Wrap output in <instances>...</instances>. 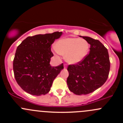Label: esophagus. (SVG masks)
<instances>
[{"label":"esophagus","instance_id":"1","mask_svg":"<svg viewBox=\"0 0 123 123\" xmlns=\"http://www.w3.org/2000/svg\"><path fill=\"white\" fill-rule=\"evenodd\" d=\"M64 68H66L67 67V64H64Z\"/></svg>","mask_w":123,"mask_h":123}]
</instances>
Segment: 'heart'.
<instances>
[{"label":"heart","instance_id":"obj_1","mask_svg":"<svg viewBox=\"0 0 123 123\" xmlns=\"http://www.w3.org/2000/svg\"><path fill=\"white\" fill-rule=\"evenodd\" d=\"M55 50L59 54L65 55V59L70 64H76L81 61L88 54L89 44L85 39L80 38H68L58 41Z\"/></svg>","mask_w":123,"mask_h":123}]
</instances>
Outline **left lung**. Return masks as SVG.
<instances>
[{
    "label": "left lung",
    "instance_id": "left-lung-1",
    "mask_svg": "<svg viewBox=\"0 0 123 123\" xmlns=\"http://www.w3.org/2000/svg\"><path fill=\"white\" fill-rule=\"evenodd\" d=\"M82 37L90 44V53L81 61L67 68L68 87L78 95L90 93L101 87L107 80L110 69L108 52L104 44L98 40Z\"/></svg>",
    "mask_w": 123,
    "mask_h": 123
}]
</instances>
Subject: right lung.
I'll return each mask as SVG.
<instances>
[{"label": "right lung", "instance_id": "obj_1", "mask_svg": "<svg viewBox=\"0 0 123 123\" xmlns=\"http://www.w3.org/2000/svg\"><path fill=\"white\" fill-rule=\"evenodd\" d=\"M62 34L56 31L29 36L17 47L13 61L14 77L28 93L36 96L48 93L54 79L64 68L63 64L57 67L50 65L54 56L50 46Z\"/></svg>", "mask_w": 123, "mask_h": 123}]
</instances>
